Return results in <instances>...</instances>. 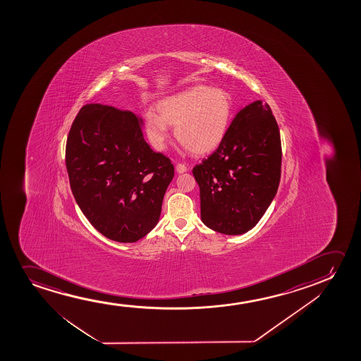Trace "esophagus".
Segmentation results:
<instances>
[{
	"instance_id": "obj_1",
	"label": "esophagus",
	"mask_w": 361,
	"mask_h": 361,
	"mask_svg": "<svg viewBox=\"0 0 361 361\" xmlns=\"http://www.w3.org/2000/svg\"><path fill=\"white\" fill-rule=\"evenodd\" d=\"M186 170H188V166H186L185 164L178 163V165H176V171H178V173H185Z\"/></svg>"
}]
</instances>
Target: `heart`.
I'll return each instance as SVG.
<instances>
[{"label":"heart","mask_w":361,"mask_h":361,"mask_svg":"<svg viewBox=\"0 0 361 361\" xmlns=\"http://www.w3.org/2000/svg\"><path fill=\"white\" fill-rule=\"evenodd\" d=\"M157 112H147L144 117L145 134L155 148H165L171 126L178 143L192 153L207 154L222 143L234 107L226 90L196 86L163 99Z\"/></svg>","instance_id":"obj_1"}]
</instances>
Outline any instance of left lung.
<instances>
[{
  "instance_id": "left-lung-1",
  "label": "left lung",
  "mask_w": 361,
  "mask_h": 361,
  "mask_svg": "<svg viewBox=\"0 0 361 361\" xmlns=\"http://www.w3.org/2000/svg\"><path fill=\"white\" fill-rule=\"evenodd\" d=\"M281 138L269 104L255 101L238 112L214 152L192 169L201 219L213 231L237 235L257 226L281 178Z\"/></svg>"
}]
</instances>
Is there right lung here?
Instances as JSON below:
<instances>
[{"instance_id": "right-lung-1", "label": "right lung", "mask_w": 361, "mask_h": 361, "mask_svg": "<svg viewBox=\"0 0 361 361\" xmlns=\"http://www.w3.org/2000/svg\"><path fill=\"white\" fill-rule=\"evenodd\" d=\"M65 163L76 203L104 237L134 243L155 227L173 165L144 140L135 114L85 104L71 124Z\"/></svg>"}]
</instances>
